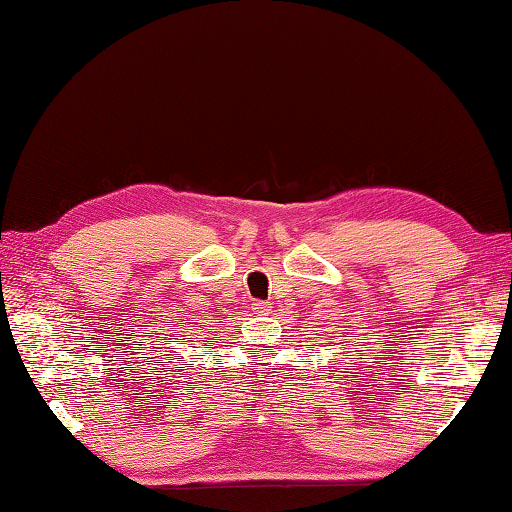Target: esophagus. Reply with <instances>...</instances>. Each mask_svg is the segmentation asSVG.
<instances>
[{
	"label": "esophagus",
	"instance_id": "obj_1",
	"mask_svg": "<svg viewBox=\"0 0 512 512\" xmlns=\"http://www.w3.org/2000/svg\"><path fill=\"white\" fill-rule=\"evenodd\" d=\"M250 310L255 314H268L270 312V301H262V299H255L250 303Z\"/></svg>",
	"mask_w": 512,
	"mask_h": 512
}]
</instances>
